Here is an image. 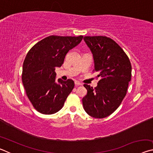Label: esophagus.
Masks as SVG:
<instances>
[{
	"mask_svg": "<svg viewBox=\"0 0 153 153\" xmlns=\"http://www.w3.org/2000/svg\"><path fill=\"white\" fill-rule=\"evenodd\" d=\"M75 85H76V86H82V83L79 82H77V81H75Z\"/></svg>",
	"mask_w": 153,
	"mask_h": 153,
	"instance_id": "1",
	"label": "esophagus"
}]
</instances>
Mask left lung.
I'll use <instances>...</instances> for the list:
<instances>
[{
    "instance_id": "left-lung-1",
    "label": "left lung",
    "mask_w": 153,
    "mask_h": 153,
    "mask_svg": "<svg viewBox=\"0 0 153 153\" xmlns=\"http://www.w3.org/2000/svg\"><path fill=\"white\" fill-rule=\"evenodd\" d=\"M84 40L92 52L94 71L100 79L94 88L84 84L88 92L82 99L83 107L91 117L105 118L117 109L125 97L131 80V63L123 49L110 38L84 36Z\"/></svg>"
}]
</instances>
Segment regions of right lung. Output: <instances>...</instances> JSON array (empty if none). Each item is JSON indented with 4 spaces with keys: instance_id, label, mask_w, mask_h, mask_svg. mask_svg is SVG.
<instances>
[{
    "instance_id": "1",
    "label": "right lung",
    "mask_w": 153,
    "mask_h": 153,
    "mask_svg": "<svg viewBox=\"0 0 153 153\" xmlns=\"http://www.w3.org/2000/svg\"><path fill=\"white\" fill-rule=\"evenodd\" d=\"M83 36H50L36 43L23 64L22 82L28 98L38 112H58L74 88L72 79L56 82V67L63 63L66 54L81 42Z\"/></svg>"
}]
</instances>
